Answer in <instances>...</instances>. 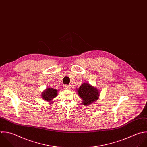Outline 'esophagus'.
Listing matches in <instances>:
<instances>
[{"label":"esophagus","mask_w":147,"mask_h":147,"mask_svg":"<svg viewBox=\"0 0 147 147\" xmlns=\"http://www.w3.org/2000/svg\"><path fill=\"white\" fill-rule=\"evenodd\" d=\"M63 89L65 90H70L71 89V85H65L63 86Z\"/></svg>","instance_id":"1"}]
</instances>
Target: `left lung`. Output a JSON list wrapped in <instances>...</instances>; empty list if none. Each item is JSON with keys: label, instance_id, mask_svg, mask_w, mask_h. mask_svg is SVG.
I'll list each match as a JSON object with an SVG mask.
<instances>
[{"label": "left lung", "instance_id": "8db88e82", "mask_svg": "<svg viewBox=\"0 0 147 147\" xmlns=\"http://www.w3.org/2000/svg\"><path fill=\"white\" fill-rule=\"evenodd\" d=\"M77 90L78 96L82 99V104L88 106L99 98L98 90L87 82L83 83Z\"/></svg>", "mask_w": 147, "mask_h": 147}]
</instances>
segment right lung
<instances>
[{
	"mask_svg": "<svg viewBox=\"0 0 147 147\" xmlns=\"http://www.w3.org/2000/svg\"><path fill=\"white\" fill-rule=\"evenodd\" d=\"M57 96V90L53 88H47L42 92V97L45 101L51 102V100Z\"/></svg>",
	"mask_w": 147,
	"mask_h": 147,
	"instance_id": "obj_1",
	"label": "right lung"
}]
</instances>
